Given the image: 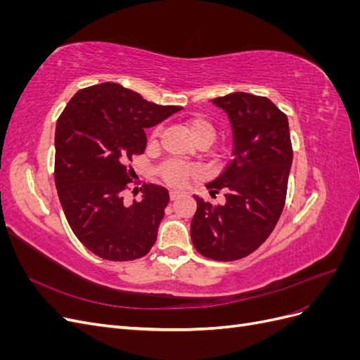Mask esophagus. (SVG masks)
Instances as JSON below:
<instances>
[{"mask_svg": "<svg viewBox=\"0 0 360 360\" xmlns=\"http://www.w3.org/2000/svg\"><path fill=\"white\" fill-rule=\"evenodd\" d=\"M180 197V192L179 191H169V198L174 201L176 198Z\"/></svg>", "mask_w": 360, "mask_h": 360, "instance_id": "1", "label": "esophagus"}]
</instances>
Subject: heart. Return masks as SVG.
Masks as SVG:
<instances>
[{"mask_svg":"<svg viewBox=\"0 0 360 360\" xmlns=\"http://www.w3.org/2000/svg\"><path fill=\"white\" fill-rule=\"evenodd\" d=\"M186 129L195 143H205L207 146L212 143L216 135L214 124L209 118L201 115L189 118L186 122ZM159 132L160 127H156L153 134H151V139H156L159 136ZM158 172L159 177L165 183L171 184V186H183L193 176V169L191 167L177 162H165L163 165H160Z\"/></svg>","mask_w":360,"mask_h":360,"instance_id":"obj_1","label":"heart"}]
</instances>
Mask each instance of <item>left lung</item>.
Instances as JSON below:
<instances>
[{"instance_id":"left-lung-1","label":"left lung","mask_w":360,"mask_h":360,"mask_svg":"<svg viewBox=\"0 0 360 360\" xmlns=\"http://www.w3.org/2000/svg\"><path fill=\"white\" fill-rule=\"evenodd\" d=\"M230 118L233 158L210 193L225 191V204L200 197L191 224L195 249L216 261L240 259L266 242L285 204L292 162L287 115L263 96L231 93L212 101Z\"/></svg>"}]
</instances>
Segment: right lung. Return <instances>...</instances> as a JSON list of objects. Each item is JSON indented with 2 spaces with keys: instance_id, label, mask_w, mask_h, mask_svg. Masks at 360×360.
<instances>
[{
  "instance_id": "right-lung-1",
  "label": "right lung",
  "mask_w": 360,
  "mask_h": 360,
  "mask_svg": "<svg viewBox=\"0 0 360 360\" xmlns=\"http://www.w3.org/2000/svg\"><path fill=\"white\" fill-rule=\"evenodd\" d=\"M180 110L103 82L79 90L61 112L56 129L58 198L72 231L97 257L136 259L155 245L168 191L143 184V198L132 204L123 201V191L135 174L129 162L146 150V129Z\"/></svg>"
}]
</instances>
